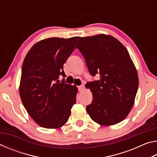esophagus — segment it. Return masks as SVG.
I'll list each match as a JSON object with an SVG mask.
<instances>
[{"instance_id": "esophagus-1", "label": "esophagus", "mask_w": 157, "mask_h": 157, "mask_svg": "<svg viewBox=\"0 0 157 157\" xmlns=\"http://www.w3.org/2000/svg\"><path fill=\"white\" fill-rule=\"evenodd\" d=\"M84 89V84H82V85H80V86H78V91L79 92H81V91H83Z\"/></svg>"}]
</instances>
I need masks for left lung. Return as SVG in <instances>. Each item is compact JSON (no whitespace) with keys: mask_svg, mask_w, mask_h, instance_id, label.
<instances>
[{"mask_svg":"<svg viewBox=\"0 0 157 157\" xmlns=\"http://www.w3.org/2000/svg\"><path fill=\"white\" fill-rule=\"evenodd\" d=\"M75 48L83 55L93 76L100 79L86 83L93 95L86 111L100 125H113L123 121L134 104L139 77L126 48L107 34L80 37Z\"/></svg>","mask_w":157,"mask_h":157,"instance_id":"left-lung-1","label":"left lung"}]
</instances>
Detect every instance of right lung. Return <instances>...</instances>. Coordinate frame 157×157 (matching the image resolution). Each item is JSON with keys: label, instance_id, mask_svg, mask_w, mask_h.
Here are the masks:
<instances>
[{"label": "right lung", "instance_id": "add662e5", "mask_svg": "<svg viewBox=\"0 0 157 157\" xmlns=\"http://www.w3.org/2000/svg\"><path fill=\"white\" fill-rule=\"evenodd\" d=\"M78 38L43 39L31 48L23 61L21 99L31 118L44 128L62 127L76 102L77 86L58 79L60 75L66 76L63 65L73 52Z\"/></svg>", "mask_w": 157, "mask_h": 157}]
</instances>
